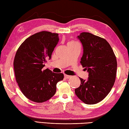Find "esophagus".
I'll return each mask as SVG.
<instances>
[{
	"mask_svg": "<svg viewBox=\"0 0 129 129\" xmlns=\"http://www.w3.org/2000/svg\"><path fill=\"white\" fill-rule=\"evenodd\" d=\"M71 77V76H70V75H66V74H65V75H64V78H66V79H69V78H70Z\"/></svg>",
	"mask_w": 129,
	"mask_h": 129,
	"instance_id": "esophagus-1",
	"label": "esophagus"
}]
</instances>
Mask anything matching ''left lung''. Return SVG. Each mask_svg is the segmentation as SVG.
Instances as JSON below:
<instances>
[{
    "label": "left lung",
    "mask_w": 129,
    "mask_h": 129,
    "mask_svg": "<svg viewBox=\"0 0 129 129\" xmlns=\"http://www.w3.org/2000/svg\"><path fill=\"white\" fill-rule=\"evenodd\" d=\"M78 38L83 47L80 63L89 73L87 80L75 89L76 95L86 104L102 101L111 91L116 80L117 63L113 50L107 41L88 32Z\"/></svg>",
    "instance_id": "left-lung-1"
}]
</instances>
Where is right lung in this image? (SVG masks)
Returning <instances> with one entry per match:
<instances>
[{"label":"right lung","mask_w":129,"mask_h":129,"mask_svg":"<svg viewBox=\"0 0 129 129\" xmlns=\"http://www.w3.org/2000/svg\"><path fill=\"white\" fill-rule=\"evenodd\" d=\"M58 41V33L40 31L27 38L15 54L16 80L24 95L34 102L44 103L51 99L56 92L57 83L64 78L62 73L42 69Z\"/></svg>","instance_id":"obj_1"}]
</instances>
